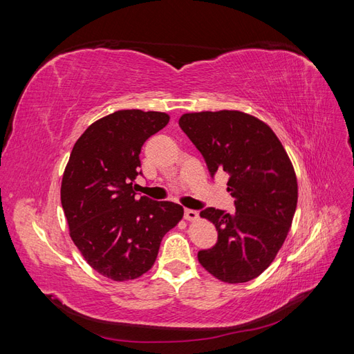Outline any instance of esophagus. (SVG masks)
<instances>
[{"mask_svg":"<svg viewBox=\"0 0 354 354\" xmlns=\"http://www.w3.org/2000/svg\"><path fill=\"white\" fill-rule=\"evenodd\" d=\"M185 218H186L187 221H195V220L199 218V214H198V211H195V209H186V211H185Z\"/></svg>","mask_w":354,"mask_h":354,"instance_id":"1","label":"esophagus"}]
</instances>
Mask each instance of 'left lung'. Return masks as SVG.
Segmentation results:
<instances>
[{
    "instance_id": "1",
    "label": "left lung",
    "mask_w": 354,
    "mask_h": 354,
    "mask_svg": "<svg viewBox=\"0 0 354 354\" xmlns=\"http://www.w3.org/2000/svg\"><path fill=\"white\" fill-rule=\"evenodd\" d=\"M178 125L205 159L211 177L229 174L236 212L205 208L201 217L218 232L198 252L203 269L227 283L255 279L272 264L291 229L298 185L286 151L272 128L239 111L195 112Z\"/></svg>"
}]
</instances>
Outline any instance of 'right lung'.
Returning <instances> with one entry per match:
<instances>
[{
	"label": "right lung",
	"mask_w": 354,
	"mask_h": 354,
	"mask_svg": "<svg viewBox=\"0 0 354 354\" xmlns=\"http://www.w3.org/2000/svg\"><path fill=\"white\" fill-rule=\"evenodd\" d=\"M164 112L118 111L93 122L75 143L60 199L77 248L95 272L116 282L137 279L153 266L165 233L183 207L138 198L140 151L168 124Z\"/></svg>",
	"instance_id": "1"
}]
</instances>
